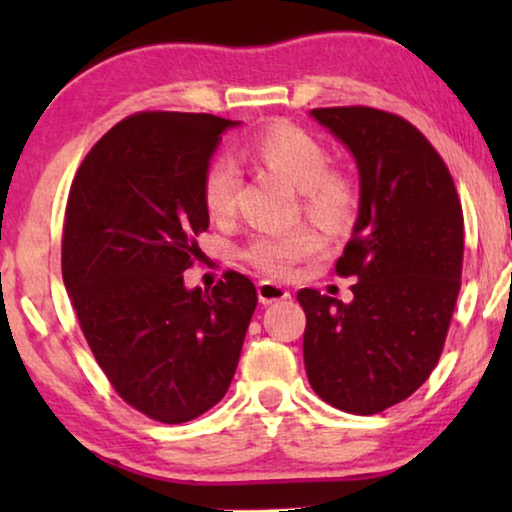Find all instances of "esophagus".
Wrapping results in <instances>:
<instances>
[{
  "instance_id": "1",
  "label": "esophagus",
  "mask_w": 512,
  "mask_h": 512,
  "mask_svg": "<svg viewBox=\"0 0 512 512\" xmlns=\"http://www.w3.org/2000/svg\"><path fill=\"white\" fill-rule=\"evenodd\" d=\"M286 298H291V291L286 289V286L272 282V279H261V282H258V300H261L263 305L277 303V300Z\"/></svg>"
}]
</instances>
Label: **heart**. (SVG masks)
<instances>
[{"instance_id":"b5f03b06","label":"heart","mask_w":512,"mask_h":512,"mask_svg":"<svg viewBox=\"0 0 512 512\" xmlns=\"http://www.w3.org/2000/svg\"><path fill=\"white\" fill-rule=\"evenodd\" d=\"M249 156L263 170L282 177L300 191V207L328 230H342L356 214V188L342 172L328 170L331 156L317 137L291 123H277L249 142ZM202 205L212 219H228L235 212L237 177L223 160L207 165L202 174ZM324 240L317 230L300 226L286 233H261L251 237L242 256L268 275H289L298 263L317 256Z\"/></svg>"}]
</instances>
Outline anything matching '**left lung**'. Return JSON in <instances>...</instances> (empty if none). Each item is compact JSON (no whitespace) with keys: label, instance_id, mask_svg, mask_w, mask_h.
Instances as JSON below:
<instances>
[{"label":"left lung","instance_id":"1","mask_svg":"<svg viewBox=\"0 0 512 512\" xmlns=\"http://www.w3.org/2000/svg\"><path fill=\"white\" fill-rule=\"evenodd\" d=\"M310 114L354 153L359 219L340 277L352 303L300 289L307 380L352 415H375L429 380L461 289L464 212L445 160L405 118L373 107Z\"/></svg>","mask_w":512,"mask_h":512}]
</instances>
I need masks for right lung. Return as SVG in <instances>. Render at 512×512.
Wrapping results in <instances>:
<instances>
[{
    "instance_id": "right-lung-1",
    "label": "right lung",
    "mask_w": 512,
    "mask_h": 512,
    "mask_svg": "<svg viewBox=\"0 0 512 512\" xmlns=\"http://www.w3.org/2000/svg\"><path fill=\"white\" fill-rule=\"evenodd\" d=\"M230 125L139 111L88 151L69 188L62 279L76 319L116 394L163 424L226 396L258 303L235 270L205 291L181 275L202 258V174Z\"/></svg>"
}]
</instances>
